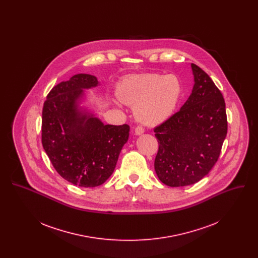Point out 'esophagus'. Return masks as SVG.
<instances>
[{"mask_svg": "<svg viewBox=\"0 0 258 258\" xmlns=\"http://www.w3.org/2000/svg\"><path fill=\"white\" fill-rule=\"evenodd\" d=\"M135 135H141L144 133V128H143L141 125H136V126H135Z\"/></svg>", "mask_w": 258, "mask_h": 258, "instance_id": "obj_1", "label": "esophagus"}]
</instances>
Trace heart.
Returning <instances> with one entry per match:
<instances>
[{
    "label": "heart",
    "mask_w": 258,
    "mask_h": 258,
    "mask_svg": "<svg viewBox=\"0 0 258 258\" xmlns=\"http://www.w3.org/2000/svg\"><path fill=\"white\" fill-rule=\"evenodd\" d=\"M183 94L180 79L173 74H149L123 79L116 95L123 103L135 105V117L156 125L166 121Z\"/></svg>",
    "instance_id": "1"
}]
</instances>
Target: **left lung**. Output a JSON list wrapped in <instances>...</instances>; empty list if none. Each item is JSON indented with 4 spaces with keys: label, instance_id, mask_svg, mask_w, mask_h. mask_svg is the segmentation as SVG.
I'll use <instances>...</instances> for the list:
<instances>
[{
    "label": "left lung",
    "instance_id": "left-lung-1",
    "mask_svg": "<svg viewBox=\"0 0 258 258\" xmlns=\"http://www.w3.org/2000/svg\"><path fill=\"white\" fill-rule=\"evenodd\" d=\"M195 85L181 107L154 132L159 142L155 170L169 186L196 184L219 160L227 134L224 98L202 69L191 63Z\"/></svg>",
    "mask_w": 258,
    "mask_h": 258
}]
</instances>
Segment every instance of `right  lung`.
I'll use <instances>...</instances> for the list:
<instances>
[{"label": "right lung", "instance_id": "add662e5", "mask_svg": "<svg viewBox=\"0 0 258 258\" xmlns=\"http://www.w3.org/2000/svg\"><path fill=\"white\" fill-rule=\"evenodd\" d=\"M90 74H75L53 87L42 108L41 142L56 171L68 182L94 187L114 171L130 125L103 124L93 114L78 109L83 89L98 86Z\"/></svg>", "mask_w": 258, "mask_h": 258}]
</instances>
